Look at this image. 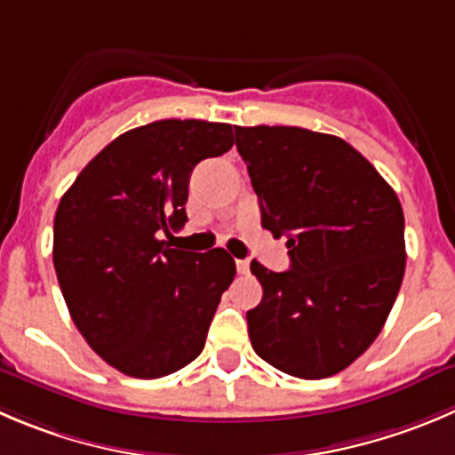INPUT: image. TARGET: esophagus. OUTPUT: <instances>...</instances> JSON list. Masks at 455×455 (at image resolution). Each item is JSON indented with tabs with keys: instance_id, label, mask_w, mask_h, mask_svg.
<instances>
[{
	"instance_id": "obj_1",
	"label": "esophagus",
	"mask_w": 455,
	"mask_h": 455,
	"mask_svg": "<svg viewBox=\"0 0 455 455\" xmlns=\"http://www.w3.org/2000/svg\"><path fill=\"white\" fill-rule=\"evenodd\" d=\"M236 270H239V275H248L250 272L248 259H236Z\"/></svg>"
}]
</instances>
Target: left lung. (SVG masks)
I'll return each instance as SVG.
<instances>
[{
  "label": "left lung",
  "mask_w": 455,
  "mask_h": 455,
  "mask_svg": "<svg viewBox=\"0 0 455 455\" xmlns=\"http://www.w3.org/2000/svg\"><path fill=\"white\" fill-rule=\"evenodd\" d=\"M261 225L288 239L290 270H250L254 353L301 379L353 364L382 331L404 276V214L391 185L341 138L301 127H235Z\"/></svg>",
  "instance_id": "1"
}]
</instances>
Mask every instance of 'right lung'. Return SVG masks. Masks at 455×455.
Returning a JSON list of instances; mask_svg holds the SVG:
<instances>
[{"mask_svg": "<svg viewBox=\"0 0 455 455\" xmlns=\"http://www.w3.org/2000/svg\"><path fill=\"white\" fill-rule=\"evenodd\" d=\"M232 124L158 120L123 133L80 172L55 212L53 266L73 323L120 373L156 379L201 355L236 275L223 248H170L189 176L230 151Z\"/></svg>", "mask_w": 455, "mask_h": 455, "instance_id": "right-lung-1", "label": "right lung"}]
</instances>
